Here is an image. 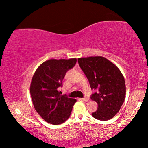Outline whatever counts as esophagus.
I'll use <instances>...</instances> for the list:
<instances>
[{
  "mask_svg": "<svg viewBox=\"0 0 148 148\" xmlns=\"http://www.w3.org/2000/svg\"><path fill=\"white\" fill-rule=\"evenodd\" d=\"M81 100H82V101H84V102H88V101H89V100H90V99H89L88 97H85V98H82V99H81Z\"/></svg>",
  "mask_w": 148,
  "mask_h": 148,
  "instance_id": "esophagus-1",
  "label": "esophagus"
}]
</instances>
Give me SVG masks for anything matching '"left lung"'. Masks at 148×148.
Returning <instances> with one entry per match:
<instances>
[{
  "label": "left lung",
  "instance_id": "1",
  "mask_svg": "<svg viewBox=\"0 0 148 148\" xmlns=\"http://www.w3.org/2000/svg\"><path fill=\"white\" fill-rule=\"evenodd\" d=\"M78 63L86 75L92 90V100L98 104V109L92 115L100 121L113 118L124 102L126 86L119 69L102 56L79 58Z\"/></svg>",
  "mask_w": 148,
  "mask_h": 148
}]
</instances>
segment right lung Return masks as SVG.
<instances>
[{
	"label": "right lung",
	"instance_id": "add662e5",
	"mask_svg": "<svg viewBox=\"0 0 148 148\" xmlns=\"http://www.w3.org/2000/svg\"><path fill=\"white\" fill-rule=\"evenodd\" d=\"M76 62V58L48 60L38 66L32 77L30 94L34 108L50 124L59 125L67 120L76 102L58 90L66 73Z\"/></svg>",
	"mask_w": 148,
	"mask_h": 148
}]
</instances>
